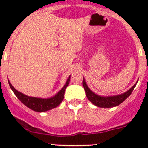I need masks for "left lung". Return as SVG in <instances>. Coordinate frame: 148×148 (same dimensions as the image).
Segmentation results:
<instances>
[{"label":"left lung","mask_w":148,"mask_h":148,"mask_svg":"<svg viewBox=\"0 0 148 148\" xmlns=\"http://www.w3.org/2000/svg\"><path fill=\"white\" fill-rule=\"evenodd\" d=\"M136 84H135L130 90H127V92H125L123 95L112 96V97H101V96L95 95V93H93L88 88V87L86 84L84 79H83V87L85 90L87 97L95 105L100 107V108H112V107L119 105L120 103H121L123 101H125L131 95V94L135 88Z\"/></svg>","instance_id":"8db88e82"}]
</instances>
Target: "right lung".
Masks as SVG:
<instances>
[{
	"label": "right lung",
	"mask_w": 148,
	"mask_h": 148,
	"mask_svg": "<svg viewBox=\"0 0 148 148\" xmlns=\"http://www.w3.org/2000/svg\"><path fill=\"white\" fill-rule=\"evenodd\" d=\"M70 79L71 77H68L66 84L64 86V88L57 94V95L53 97L47 99H43V98H38V97H28L27 95H23L22 93L17 91L11 84H10V81H8L10 88H11V90H13V92L14 93L15 95L17 96V97L19 99L20 101H21L22 103H24V105H26L27 107H28L29 108H31V110L37 111V112H44V111H47L49 110L52 108H54L56 107H58L61 101H63L64 97V92L65 89L67 88L70 83Z\"/></svg>",
	"instance_id": "obj_1"
}]
</instances>
